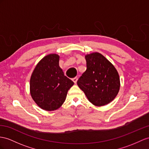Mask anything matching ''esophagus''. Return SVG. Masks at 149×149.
Returning a JSON list of instances; mask_svg holds the SVG:
<instances>
[{"label": "esophagus", "mask_w": 149, "mask_h": 149, "mask_svg": "<svg viewBox=\"0 0 149 149\" xmlns=\"http://www.w3.org/2000/svg\"><path fill=\"white\" fill-rule=\"evenodd\" d=\"M77 80H78V77H75L72 79V81H73V82H74L75 84H76V82H77Z\"/></svg>", "instance_id": "esophagus-1"}]
</instances>
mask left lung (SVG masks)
<instances>
[{
    "instance_id": "8db88e82",
    "label": "left lung",
    "mask_w": 149,
    "mask_h": 149,
    "mask_svg": "<svg viewBox=\"0 0 149 149\" xmlns=\"http://www.w3.org/2000/svg\"><path fill=\"white\" fill-rule=\"evenodd\" d=\"M87 69L77 81V85L88 100L101 106L111 102L120 90L119 75L116 68L99 53L85 56Z\"/></svg>"
}]
</instances>
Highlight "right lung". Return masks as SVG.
Returning a JSON list of instances; mask_svg holds the SVG:
<instances>
[{"mask_svg": "<svg viewBox=\"0 0 149 149\" xmlns=\"http://www.w3.org/2000/svg\"><path fill=\"white\" fill-rule=\"evenodd\" d=\"M74 84L59 67V56L50 54L36 66L30 79V92L39 107L54 111L62 105Z\"/></svg>", "mask_w": 149, "mask_h": 149, "instance_id": "right-lung-1", "label": "right lung"}]
</instances>
